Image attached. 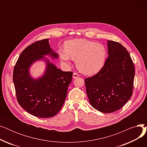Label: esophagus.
Returning a JSON list of instances; mask_svg holds the SVG:
<instances>
[{
    "mask_svg": "<svg viewBox=\"0 0 147 147\" xmlns=\"http://www.w3.org/2000/svg\"><path fill=\"white\" fill-rule=\"evenodd\" d=\"M79 76V75L78 73H73V78L74 79H76V78H78Z\"/></svg>",
    "mask_w": 147,
    "mask_h": 147,
    "instance_id": "34e87169",
    "label": "esophagus"
}]
</instances>
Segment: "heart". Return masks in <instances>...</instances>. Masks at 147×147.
I'll list each match as a JSON object with an SVG mask.
<instances>
[{"instance_id": "heart-1", "label": "heart", "mask_w": 147, "mask_h": 147, "mask_svg": "<svg viewBox=\"0 0 147 147\" xmlns=\"http://www.w3.org/2000/svg\"><path fill=\"white\" fill-rule=\"evenodd\" d=\"M61 61L69 62L76 60L78 70L85 75H94L103 67L107 51L104 46L86 39H74L67 41L64 50L59 51Z\"/></svg>"}]
</instances>
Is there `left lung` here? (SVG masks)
Returning <instances> with one entry per match:
<instances>
[{"label":"left lung","mask_w":147,"mask_h":147,"mask_svg":"<svg viewBox=\"0 0 147 147\" xmlns=\"http://www.w3.org/2000/svg\"><path fill=\"white\" fill-rule=\"evenodd\" d=\"M108 53L101 70L84 80L90 105L104 113L119 110L129 101L135 76L133 61L122 45L109 40Z\"/></svg>","instance_id":"left-lung-1"}]
</instances>
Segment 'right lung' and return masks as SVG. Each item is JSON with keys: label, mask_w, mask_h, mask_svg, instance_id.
Here are the masks:
<instances>
[{"label": "right lung", "mask_w": 147, "mask_h": 147, "mask_svg": "<svg viewBox=\"0 0 147 147\" xmlns=\"http://www.w3.org/2000/svg\"><path fill=\"white\" fill-rule=\"evenodd\" d=\"M58 56L50 48L49 39L36 41L23 51L13 68V81L19 104L36 117L49 118L63 107L73 73L63 71L47 60L45 75L37 80L28 73L30 66L45 55Z\"/></svg>", "instance_id": "obj_1"}]
</instances>
